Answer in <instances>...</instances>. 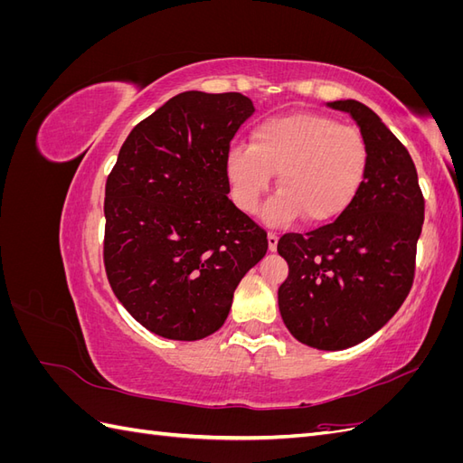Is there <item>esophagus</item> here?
I'll return each mask as SVG.
<instances>
[{
    "label": "esophagus",
    "mask_w": 463,
    "mask_h": 463,
    "mask_svg": "<svg viewBox=\"0 0 463 463\" xmlns=\"http://www.w3.org/2000/svg\"><path fill=\"white\" fill-rule=\"evenodd\" d=\"M276 247H278V235L274 232H269V249L276 250Z\"/></svg>",
    "instance_id": "esophagus-1"
}]
</instances>
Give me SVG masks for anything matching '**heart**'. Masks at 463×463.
<instances>
[{"mask_svg":"<svg viewBox=\"0 0 463 463\" xmlns=\"http://www.w3.org/2000/svg\"><path fill=\"white\" fill-rule=\"evenodd\" d=\"M369 165L365 137L352 125L313 114L262 119L250 131V145H232L223 170L232 199L245 214H255L272 185L278 193L262 218L286 223L303 214L309 223L338 218L354 203Z\"/></svg>","mask_w":463,"mask_h":463,"instance_id":"b5f03b06","label":"heart"}]
</instances>
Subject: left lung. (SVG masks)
<instances>
[{"instance_id":"left-lung-1","label":"left lung","mask_w":463,"mask_h":463,"mask_svg":"<svg viewBox=\"0 0 463 463\" xmlns=\"http://www.w3.org/2000/svg\"><path fill=\"white\" fill-rule=\"evenodd\" d=\"M326 106L357 123L369 146L367 174L328 226L279 237L289 274L278 307L293 338L335 352L381 330L408 298L425 201L408 148L371 108L357 100Z\"/></svg>"}]
</instances>
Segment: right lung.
I'll list each match as a JSON object with an SVG mask.
<instances>
[{"instance_id":"right-lung-1","label":"right lung","mask_w":463,"mask_h":463,"mask_svg":"<svg viewBox=\"0 0 463 463\" xmlns=\"http://www.w3.org/2000/svg\"><path fill=\"white\" fill-rule=\"evenodd\" d=\"M255 106L240 92L187 90L133 128L106 181L104 264L129 315L193 342L228 318L269 240L230 199L226 154Z\"/></svg>"}]
</instances>
